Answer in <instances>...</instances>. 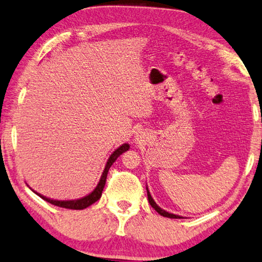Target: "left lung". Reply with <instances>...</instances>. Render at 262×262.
<instances>
[{
    "label": "left lung",
    "mask_w": 262,
    "mask_h": 262,
    "mask_svg": "<svg viewBox=\"0 0 262 262\" xmlns=\"http://www.w3.org/2000/svg\"><path fill=\"white\" fill-rule=\"evenodd\" d=\"M146 191H147V199H148V203H150V205L152 207L155 208V210L159 213L160 215H163V216H166V218H171V219H180L182 218V216H179V215H176V214H172V213H168V212H166V211H164V210H162V208H160L158 205H157L156 203H155V200L152 199V196H151V194H150V192H148V190L146 188Z\"/></svg>",
    "instance_id": "left-lung-1"
}]
</instances>
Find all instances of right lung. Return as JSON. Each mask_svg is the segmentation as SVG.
Here are the masks:
<instances>
[{"label": "right lung", "instance_id": "right-lung-1", "mask_svg": "<svg viewBox=\"0 0 262 262\" xmlns=\"http://www.w3.org/2000/svg\"><path fill=\"white\" fill-rule=\"evenodd\" d=\"M128 144H123L122 146L118 147L117 150H116L114 154L110 156V158L107 159V163H106V166L104 168V172L102 174V178H100L99 183L97 185V187L95 188L94 191H92L89 195L84 196L82 199H77V200H52L49 198H46V196H43L41 194H38V193H36V194H38L41 196L42 199H44L48 203H50L52 205H55V206H58V207H63V208H69V210H83V208H86L89 207L90 205H92L94 203H96L99 198L100 195H102V192H103V188L105 186V182H106V177H107V172H108V168L111 167V165L116 162V159L118 158V157L123 154V152H125L128 150Z\"/></svg>", "mask_w": 262, "mask_h": 262}]
</instances>
